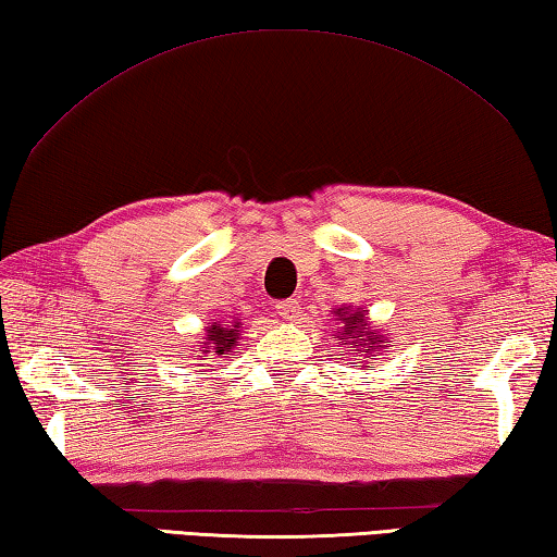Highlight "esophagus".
<instances>
[{
	"mask_svg": "<svg viewBox=\"0 0 557 557\" xmlns=\"http://www.w3.org/2000/svg\"><path fill=\"white\" fill-rule=\"evenodd\" d=\"M276 310H278V314L283 320H296V318H300V302L298 300H293V298H288V300H281L278 306H276Z\"/></svg>",
	"mask_w": 557,
	"mask_h": 557,
	"instance_id": "1",
	"label": "esophagus"
}]
</instances>
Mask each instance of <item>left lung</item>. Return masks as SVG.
<instances>
[{
    "label": "left lung",
    "mask_w": 557,
    "mask_h": 557,
    "mask_svg": "<svg viewBox=\"0 0 557 557\" xmlns=\"http://www.w3.org/2000/svg\"><path fill=\"white\" fill-rule=\"evenodd\" d=\"M334 320H339V330L332 334L337 342L349 344L346 349L354 351L356 359L359 363H371L366 366V369H375L373 361L375 356H381V349H385L387 339L383 337L381 332L371 327L369 322V310L363 308H337L334 310Z\"/></svg>",
    "instance_id": "obj_1"
}]
</instances>
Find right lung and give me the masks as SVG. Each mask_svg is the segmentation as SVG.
Listing matches in <instances>:
<instances>
[{
    "mask_svg": "<svg viewBox=\"0 0 557 557\" xmlns=\"http://www.w3.org/2000/svg\"><path fill=\"white\" fill-rule=\"evenodd\" d=\"M239 324L243 322H211L206 327L203 334V342H198V349L203 354H211V356H223L235 351V346L239 342Z\"/></svg>",
    "mask_w": 557,
    "mask_h": 557,
    "instance_id": "1",
    "label": "right lung"
}]
</instances>
